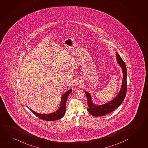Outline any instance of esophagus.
<instances>
[{"instance_id":"1","label":"esophagus","mask_w":148,"mask_h":148,"mask_svg":"<svg viewBox=\"0 0 148 148\" xmlns=\"http://www.w3.org/2000/svg\"><path fill=\"white\" fill-rule=\"evenodd\" d=\"M75 84L77 85H78V86H80L81 84V82L80 80H78L75 82Z\"/></svg>"}]
</instances>
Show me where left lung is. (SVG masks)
<instances>
[{
	"label": "left lung",
	"mask_w": 148,
	"mask_h": 148,
	"mask_svg": "<svg viewBox=\"0 0 148 148\" xmlns=\"http://www.w3.org/2000/svg\"><path fill=\"white\" fill-rule=\"evenodd\" d=\"M116 60L118 64L121 67L123 74L121 88L117 95L108 102L104 104L97 105L92 99L91 94L88 91H85L89 107L88 110L89 113L93 116H103L111 113L121 105L126 97L127 88L126 66L118 53L116 54Z\"/></svg>",
	"instance_id": "1"
}]
</instances>
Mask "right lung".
<instances>
[{
	"label": "right lung",
	"mask_w": 148,
	"mask_h": 148,
	"mask_svg": "<svg viewBox=\"0 0 148 148\" xmlns=\"http://www.w3.org/2000/svg\"><path fill=\"white\" fill-rule=\"evenodd\" d=\"M71 91H72V89H69L62 95V102L60 104V107L58 108V110H57L56 111L54 112L53 113H49V114H40V113H36L34 111H33L31 109H30V108H29L28 107L27 108H29L30 110H31V112L33 113H34L37 117L43 119V120L47 121H56V120L62 118L65 114L66 102L67 100L68 95L70 94Z\"/></svg>",
	"instance_id": "add662e5"
}]
</instances>
